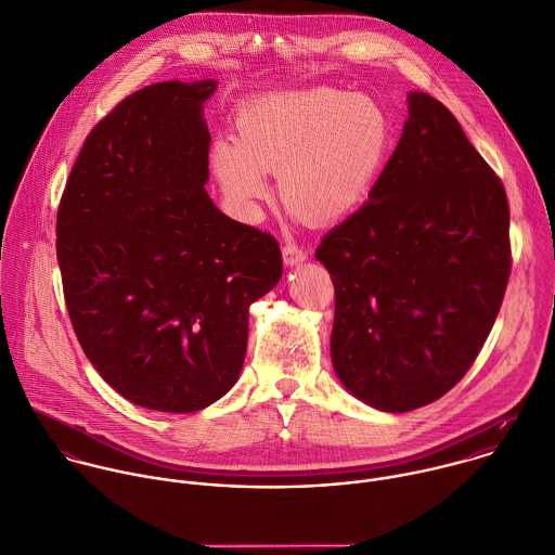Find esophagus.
Returning a JSON list of instances; mask_svg holds the SVG:
<instances>
[{"label":"esophagus","instance_id":"1","mask_svg":"<svg viewBox=\"0 0 555 555\" xmlns=\"http://www.w3.org/2000/svg\"><path fill=\"white\" fill-rule=\"evenodd\" d=\"M306 251L297 245V243H286L284 247H282V258H284V264L286 267H297V264H301L304 260H306Z\"/></svg>","mask_w":555,"mask_h":555}]
</instances>
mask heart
Returning a JSON list of instances; mask_svg holds the SVG:
<instances>
[{"mask_svg":"<svg viewBox=\"0 0 555 555\" xmlns=\"http://www.w3.org/2000/svg\"><path fill=\"white\" fill-rule=\"evenodd\" d=\"M392 152V121L371 98L338 89L262 95L236 115V139L212 145V171L232 204L254 215L278 176L282 199L312 221L356 212Z\"/></svg>","mask_w":555,"mask_h":555,"instance_id":"b5f03b06","label":"heart"}]
</instances>
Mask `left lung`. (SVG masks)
I'll return each instance as SVG.
<instances>
[{"label":"left lung","instance_id":"1","mask_svg":"<svg viewBox=\"0 0 555 555\" xmlns=\"http://www.w3.org/2000/svg\"><path fill=\"white\" fill-rule=\"evenodd\" d=\"M507 230L501 180L438 100L410 93L375 191L314 254L336 293L332 364L353 397L408 412L464 377L505 295Z\"/></svg>","mask_w":555,"mask_h":555}]
</instances>
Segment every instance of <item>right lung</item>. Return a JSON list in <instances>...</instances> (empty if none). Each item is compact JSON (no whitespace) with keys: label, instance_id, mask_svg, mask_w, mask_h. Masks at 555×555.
Returning a JSON list of instances; mask_svg holds the SVG:
<instances>
[{"label":"right lung","instance_id":"right-lung-1","mask_svg":"<svg viewBox=\"0 0 555 555\" xmlns=\"http://www.w3.org/2000/svg\"><path fill=\"white\" fill-rule=\"evenodd\" d=\"M215 80L126 98L67 180L56 256L76 336L128 401L197 412L238 379L249 306L282 278L278 241L208 197Z\"/></svg>","mask_w":555,"mask_h":555}]
</instances>
